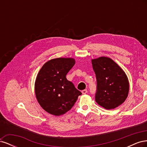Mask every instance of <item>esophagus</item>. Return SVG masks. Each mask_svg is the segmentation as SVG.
Listing matches in <instances>:
<instances>
[{
    "label": "esophagus",
    "mask_w": 147,
    "mask_h": 147,
    "mask_svg": "<svg viewBox=\"0 0 147 147\" xmlns=\"http://www.w3.org/2000/svg\"><path fill=\"white\" fill-rule=\"evenodd\" d=\"M87 92H88L87 90H84L82 91V94H86Z\"/></svg>",
    "instance_id": "esophagus-1"
}]
</instances>
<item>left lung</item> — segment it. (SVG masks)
Wrapping results in <instances>:
<instances>
[{
    "label": "left lung",
    "instance_id": "1",
    "mask_svg": "<svg viewBox=\"0 0 147 147\" xmlns=\"http://www.w3.org/2000/svg\"><path fill=\"white\" fill-rule=\"evenodd\" d=\"M97 79L96 102L106 110L122 104L128 96L129 84L124 70L110 57L91 59Z\"/></svg>",
    "mask_w": 147,
    "mask_h": 147
}]
</instances>
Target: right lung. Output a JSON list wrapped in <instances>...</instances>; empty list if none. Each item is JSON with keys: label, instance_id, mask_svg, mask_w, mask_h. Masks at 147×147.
Segmentation results:
<instances>
[{"label": "right lung", "instance_id": "add662e5", "mask_svg": "<svg viewBox=\"0 0 147 147\" xmlns=\"http://www.w3.org/2000/svg\"><path fill=\"white\" fill-rule=\"evenodd\" d=\"M75 60L70 57L52 59L43 64L35 82V93L42 108L60 116L72 109L82 92L65 76Z\"/></svg>", "mask_w": 147, "mask_h": 147}]
</instances>
